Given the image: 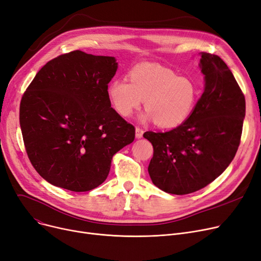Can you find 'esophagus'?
Listing matches in <instances>:
<instances>
[{"label": "esophagus", "instance_id": "1", "mask_svg": "<svg viewBox=\"0 0 261 261\" xmlns=\"http://www.w3.org/2000/svg\"><path fill=\"white\" fill-rule=\"evenodd\" d=\"M143 136V129L140 128L139 126L136 127V138H142Z\"/></svg>", "mask_w": 261, "mask_h": 261}]
</instances>
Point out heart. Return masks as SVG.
I'll list each match as a JSON object with an SVG mask.
<instances>
[{
  "label": "heart",
  "mask_w": 261,
  "mask_h": 261,
  "mask_svg": "<svg viewBox=\"0 0 261 261\" xmlns=\"http://www.w3.org/2000/svg\"><path fill=\"white\" fill-rule=\"evenodd\" d=\"M127 80H115L108 86L109 98L118 114L128 117L144 101L145 117L164 128L176 127L187 120L201 93L190 79L179 77L174 71L160 66L135 67Z\"/></svg>",
  "instance_id": "b5f03b06"
}]
</instances>
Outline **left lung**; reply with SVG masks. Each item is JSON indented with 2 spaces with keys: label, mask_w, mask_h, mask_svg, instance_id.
Returning a JSON list of instances; mask_svg holds the SVG:
<instances>
[{
  "label": "left lung",
  "mask_w": 261,
  "mask_h": 261,
  "mask_svg": "<svg viewBox=\"0 0 261 261\" xmlns=\"http://www.w3.org/2000/svg\"><path fill=\"white\" fill-rule=\"evenodd\" d=\"M200 61L205 89L191 116L169 132L143 134L154 148L148 174L159 189L172 194H189L213 182L229 166L241 141V88L219 56L203 52Z\"/></svg>",
  "instance_id": "left-lung-1"
}]
</instances>
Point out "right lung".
Returning <instances> with one entry per match:
<instances>
[{
  "mask_svg": "<svg viewBox=\"0 0 261 261\" xmlns=\"http://www.w3.org/2000/svg\"><path fill=\"white\" fill-rule=\"evenodd\" d=\"M115 57L82 51L47 63L23 93L20 126L35 170L56 187L90 191L108 176L114 155L135 139V127L111 107Z\"/></svg>",
  "mask_w": 261,
  "mask_h": 261,
  "instance_id": "obj_1",
  "label": "right lung"
}]
</instances>
